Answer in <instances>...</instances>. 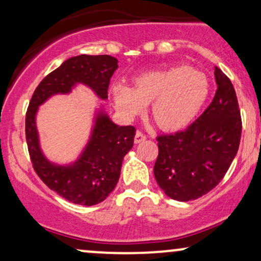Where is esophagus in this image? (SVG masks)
Returning a JSON list of instances; mask_svg holds the SVG:
<instances>
[{"label":"esophagus","mask_w":261,"mask_h":261,"mask_svg":"<svg viewBox=\"0 0 261 261\" xmlns=\"http://www.w3.org/2000/svg\"><path fill=\"white\" fill-rule=\"evenodd\" d=\"M147 137H146V135H143L142 133H140V131H137L136 135H135V143H140V142H143Z\"/></svg>","instance_id":"34e87169"}]
</instances>
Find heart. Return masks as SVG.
Segmentation results:
<instances>
[{
	"label": "heart",
	"mask_w": 261,
	"mask_h": 261,
	"mask_svg": "<svg viewBox=\"0 0 261 261\" xmlns=\"http://www.w3.org/2000/svg\"><path fill=\"white\" fill-rule=\"evenodd\" d=\"M210 94L207 76L187 65H175L143 72L133 87L116 85L112 97L124 118L133 119L149 104V114L158 127L168 133L187 128Z\"/></svg>",
	"instance_id": "1"
}]
</instances>
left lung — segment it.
I'll use <instances>...</instances> for the list:
<instances>
[{
	"mask_svg": "<svg viewBox=\"0 0 261 261\" xmlns=\"http://www.w3.org/2000/svg\"><path fill=\"white\" fill-rule=\"evenodd\" d=\"M211 104L184 131L157 137L154 178L176 201L199 199L222 180L238 152L242 120L232 82L215 67Z\"/></svg>",
	"mask_w": 261,
	"mask_h": 261,
	"instance_id": "8db88e82",
	"label": "left lung"
}]
</instances>
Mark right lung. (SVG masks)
Wrapping results in <instances>:
<instances>
[{"label": "right lung", "instance_id": "obj_1", "mask_svg": "<svg viewBox=\"0 0 261 261\" xmlns=\"http://www.w3.org/2000/svg\"><path fill=\"white\" fill-rule=\"evenodd\" d=\"M118 60L109 55H79L62 62L34 91L25 116V139L39 178L60 196L83 206L107 199L118 184L122 161L133 148L135 127L119 126L99 104L94 109L88 141L76 160L66 164L50 161L41 149L37 126L39 107L54 95L70 94L79 85L108 99L110 79Z\"/></svg>", "mask_w": 261, "mask_h": 261}]
</instances>
